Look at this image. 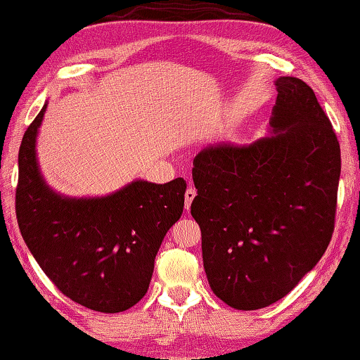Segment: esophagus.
<instances>
[{"label":"esophagus","mask_w":360,"mask_h":360,"mask_svg":"<svg viewBox=\"0 0 360 360\" xmlns=\"http://www.w3.org/2000/svg\"><path fill=\"white\" fill-rule=\"evenodd\" d=\"M195 195H197V192H195L194 187H187L186 195H184V205H186V210H189V208H191V203H192V200H194V198H195Z\"/></svg>","instance_id":"34e87169"}]
</instances>
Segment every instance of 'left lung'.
<instances>
[{"label":"left lung","mask_w":360,"mask_h":360,"mask_svg":"<svg viewBox=\"0 0 360 360\" xmlns=\"http://www.w3.org/2000/svg\"><path fill=\"white\" fill-rule=\"evenodd\" d=\"M271 136L198 152L191 213L214 296L238 310L264 309L317 265L335 229L340 142L314 90L276 79Z\"/></svg>","instance_id":"1"}]
</instances>
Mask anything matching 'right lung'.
Returning <instances> with one entry per match:
<instances>
[{
	"label": "right lung",
	"mask_w": 360,
	"mask_h": 360,
	"mask_svg": "<svg viewBox=\"0 0 360 360\" xmlns=\"http://www.w3.org/2000/svg\"><path fill=\"white\" fill-rule=\"evenodd\" d=\"M46 103L19 148L15 217L27 248L60 291L103 314L146 296L155 257L184 208L186 181H134L106 197L69 198L43 181L35 155Z\"/></svg>",
	"instance_id": "1"
}]
</instances>
